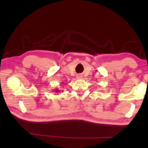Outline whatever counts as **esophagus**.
Returning <instances> with one entry per match:
<instances>
[{"label": "esophagus", "mask_w": 148, "mask_h": 148, "mask_svg": "<svg viewBox=\"0 0 148 148\" xmlns=\"http://www.w3.org/2000/svg\"><path fill=\"white\" fill-rule=\"evenodd\" d=\"M82 77V76H81V75H77V79H81Z\"/></svg>", "instance_id": "1"}]
</instances>
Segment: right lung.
Returning <instances> with one entry per match:
<instances>
[{
	"label": "right lung",
	"instance_id": "add662e5",
	"mask_svg": "<svg viewBox=\"0 0 148 148\" xmlns=\"http://www.w3.org/2000/svg\"><path fill=\"white\" fill-rule=\"evenodd\" d=\"M60 91H60V90H58V89H56V92H59Z\"/></svg>",
	"mask_w": 148,
	"mask_h": 148
}]
</instances>
